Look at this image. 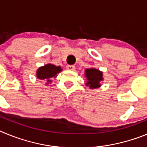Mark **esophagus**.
I'll list each match as a JSON object with an SVG mask.
<instances>
[{
    "label": "esophagus",
    "mask_w": 147,
    "mask_h": 147,
    "mask_svg": "<svg viewBox=\"0 0 147 147\" xmlns=\"http://www.w3.org/2000/svg\"><path fill=\"white\" fill-rule=\"evenodd\" d=\"M66 68L67 70H70V71H74L75 69V66L74 65H67L66 66Z\"/></svg>",
    "instance_id": "1"
}]
</instances>
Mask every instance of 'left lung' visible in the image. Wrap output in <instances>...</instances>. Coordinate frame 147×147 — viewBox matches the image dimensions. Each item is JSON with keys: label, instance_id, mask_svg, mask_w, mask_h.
<instances>
[{"label": "left lung", "instance_id": "8db88e82", "mask_svg": "<svg viewBox=\"0 0 147 147\" xmlns=\"http://www.w3.org/2000/svg\"><path fill=\"white\" fill-rule=\"evenodd\" d=\"M85 76L88 80L87 85H89L90 88H96L99 87V82L103 80L102 73L95 68L85 70Z\"/></svg>", "mask_w": 147, "mask_h": 147}]
</instances>
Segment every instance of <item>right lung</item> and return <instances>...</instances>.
<instances>
[{
  "mask_svg": "<svg viewBox=\"0 0 147 147\" xmlns=\"http://www.w3.org/2000/svg\"><path fill=\"white\" fill-rule=\"evenodd\" d=\"M61 71L62 69L59 66L48 64L46 65H44L43 67H40L37 70V76L40 80H49L53 76H56L57 74L59 73ZM50 81L51 80H48V82Z\"/></svg>",
  "mask_w": 147,
  "mask_h": 147,
  "instance_id": "obj_1",
  "label": "right lung"
}]
</instances>
